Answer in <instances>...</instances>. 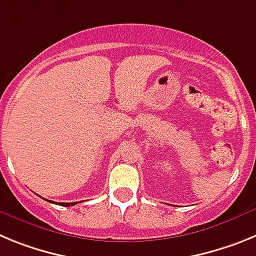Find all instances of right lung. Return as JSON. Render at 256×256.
<instances>
[{
	"label": "right lung",
	"instance_id": "1",
	"mask_svg": "<svg viewBox=\"0 0 256 256\" xmlns=\"http://www.w3.org/2000/svg\"><path fill=\"white\" fill-rule=\"evenodd\" d=\"M76 204V202H58V205H61V206H73Z\"/></svg>",
	"mask_w": 256,
	"mask_h": 256
}]
</instances>
